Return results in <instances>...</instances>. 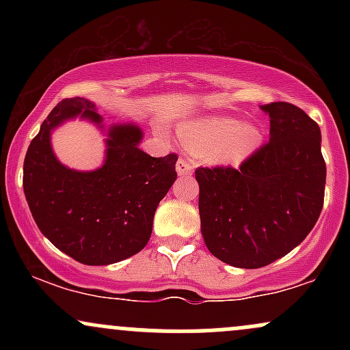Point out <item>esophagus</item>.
Returning a JSON list of instances; mask_svg holds the SVG:
<instances>
[{
    "mask_svg": "<svg viewBox=\"0 0 350 350\" xmlns=\"http://www.w3.org/2000/svg\"><path fill=\"white\" fill-rule=\"evenodd\" d=\"M176 170H178L179 176H191L194 172V164L189 161L187 158H179L178 164H176Z\"/></svg>",
    "mask_w": 350,
    "mask_h": 350,
    "instance_id": "1",
    "label": "esophagus"
}]
</instances>
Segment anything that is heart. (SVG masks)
I'll use <instances>...</instances> for the list:
<instances>
[{"label":"heart","mask_w":350,"mask_h":350,"mask_svg":"<svg viewBox=\"0 0 350 350\" xmlns=\"http://www.w3.org/2000/svg\"><path fill=\"white\" fill-rule=\"evenodd\" d=\"M183 138L191 150L207 151L211 161L239 163L258 146L262 133L256 126H243L235 118L215 116L186 124Z\"/></svg>","instance_id":"heart-1"}]
</instances>
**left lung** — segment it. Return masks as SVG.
I'll return each instance as SVG.
<instances>
[{
    "label": "left lung",
    "instance_id": "obj_1",
    "mask_svg": "<svg viewBox=\"0 0 350 350\" xmlns=\"http://www.w3.org/2000/svg\"><path fill=\"white\" fill-rule=\"evenodd\" d=\"M270 142L239 167H198L200 230L208 252L237 268H262L306 239L326 187L321 130L288 102L263 105Z\"/></svg>",
    "mask_w": 350,
    "mask_h": 350
}]
</instances>
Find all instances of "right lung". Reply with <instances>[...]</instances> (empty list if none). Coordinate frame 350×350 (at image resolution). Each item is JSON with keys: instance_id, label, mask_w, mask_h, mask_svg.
<instances>
[{"instance_id": "1", "label": "right lung", "mask_w": 350, "mask_h": 350, "mask_svg": "<svg viewBox=\"0 0 350 350\" xmlns=\"http://www.w3.org/2000/svg\"><path fill=\"white\" fill-rule=\"evenodd\" d=\"M85 98H66L54 107L27 148L23 187L39 230L60 252L83 265L122 262L143 250L152 217L178 172V154L152 158L138 148L142 130L116 124L108 130L105 164L79 172L62 166L51 148V131L64 120L102 116Z\"/></svg>"}]
</instances>
